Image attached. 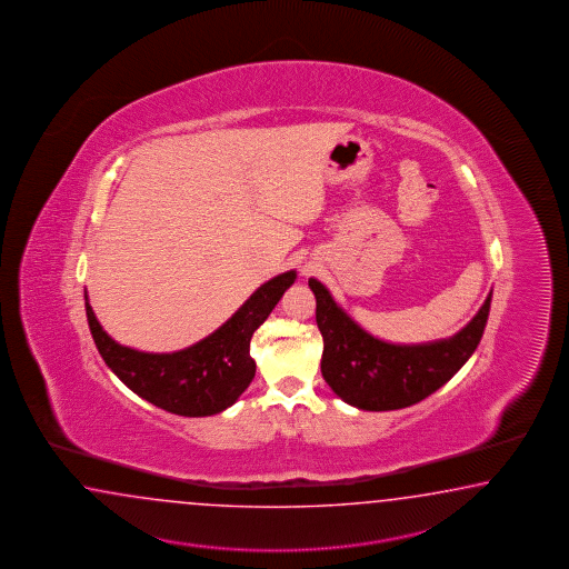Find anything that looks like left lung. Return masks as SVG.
Segmentation results:
<instances>
[{
	"mask_svg": "<svg viewBox=\"0 0 569 569\" xmlns=\"http://www.w3.org/2000/svg\"><path fill=\"white\" fill-rule=\"evenodd\" d=\"M308 286L325 339L322 378L347 405L371 412L417 405L453 378L478 349L492 302L490 291L468 327L449 339L393 345L361 329L318 279L310 278Z\"/></svg>",
	"mask_w": 569,
	"mask_h": 569,
	"instance_id": "1",
	"label": "left lung"
}]
</instances>
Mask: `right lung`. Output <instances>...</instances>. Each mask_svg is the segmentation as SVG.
Returning <instances> with one entry per match:
<instances>
[{
    "mask_svg": "<svg viewBox=\"0 0 569 569\" xmlns=\"http://www.w3.org/2000/svg\"><path fill=\"white\" fill-rule=\"evenodd\" d=\"M296 281V271L269 279L210 337L176 353H144L101 329L86 293L89 330L106 366L147 402L179 417H212L239 400L254 378L251 337Z\"/></svg>",
    "mask_w": 569,
    "mask_h": 569,
    "instance_id": "add662e5",
    "label": "right lung"
}]
</instances>
